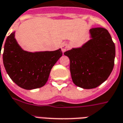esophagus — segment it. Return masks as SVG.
<instances>
[{
    "mask_svg": "<svg viewBox=\"0 0 123 123\" xmlns=\"http://www.w3.org/2000/svg\"><path fill=\"white\" fill-rule=\"evenodd\" d=\"M61 50L62 51V52H64L66 51L67 50H68V45L67 44V43H62V44L61 45Z\"/></svg>",
    "mask_w": 123,
    "mask_h": 123,
    "instance_id": "esophagus-1",
    "label": "esophagus"
}]
</instances>
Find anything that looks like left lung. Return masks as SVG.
I'll list each match as a JSON object with an SVG mask.
<instances>
[{
	"instance_id": "obj_1",
	"label": "left lung",
	"mask_w": 123,
	"mask_h": 123,
	"mask_svg": "<svg viewBox=\"0 0 123 123\" xmlns=\"http://www.w3.org/2000/svg\"><path fill=\"white\" fill-rule=\"evenodd\" d=\"M90 32L92 39L82 47L64 53L70 60L73 81L85 89L97 87L108 78L116 55L115 45L106 29L94 28Z\"/></svg>"
}]
</instances>
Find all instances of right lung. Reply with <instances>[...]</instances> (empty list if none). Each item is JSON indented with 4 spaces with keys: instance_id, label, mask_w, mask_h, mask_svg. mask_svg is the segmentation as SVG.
Listing matches in <instances>:
<instances>
[{
    "instance_id": "add662e5",
    "label": "right lung",
    "mask_w": 123,
    "mask_h": 123,
    "mask_svg": "<svg viewBox=\"0 0 123 123\" xmlns=\"http://www.w3.org/2000/svg\"><path fill=\"white\" fill-rule=\"evenodd\" d=\"M14 33H12L6 38L2 54L8 75L24 89L42 87L47 81L52 67L62 56L61 49L35 53L25 51L18 44Z\"/></svg>"
}]
</instances>
